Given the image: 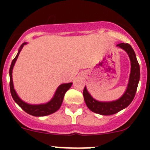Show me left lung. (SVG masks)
<instances>
[{
	"instance_id": "1",
	"label": "left lung",
	"mask_w": 150,
	"mask_h": 150,
	"mask_svg": "<svg viewBox=\"0 0 150 150\" xmlns=\"http://www.w3.org/2000/svg\"><path fill=\"white\" fill-rule=\"evenodd\" d=\"M117 46L126 51L131 60V74H130L129 83H128V88L125 93L122 95L121 98H120L117 101L111 102H100L93 99V97L89 94L86 87L84 88L83 92L84 100L87 107L93 112L103 115H110L115 114L128 107L131 103L135 96L137 86L139 81V64L135 52L132 47L128 43H120L117 45Z\"/></svg>"
}]
</instances>
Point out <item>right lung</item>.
<instances>
[{"label": "right lung", "instance_id": "right-lung-1", "mask_svg": "<svg viewBox=\"0 0 150 150\" xmlns=\"http://www.w3.org/2000/svg\"><path fill=\"white\" fill-rule=\"evenodd\" d=\"M26 44V43H22L21 46L20 48H19V51H18L17 54L15 57L12 61L11 64L10 69H9V75H10V91L11 96L13 97V100L16 102V104L22 109L25 112H26L28 114L31 115L33 116H46L51 115L52 113L55 112L56 111L59 109L61 107L62 103L63 102V99L67 91L72 86V83H64L60 85L57 88V91H56L55 95L53 97V99L50 101L48 103L44 104H38V105H31V104H28L23 101L21 100L19 98V96L16 94V91H15L14 88H13V81H12V70H13V65H14L15 62H16V59L18 58L19 53H20L21 50L23 48L24 45Z\"/></svg>", "mask_w": 150, "mask_h": 150}]
</instances>
